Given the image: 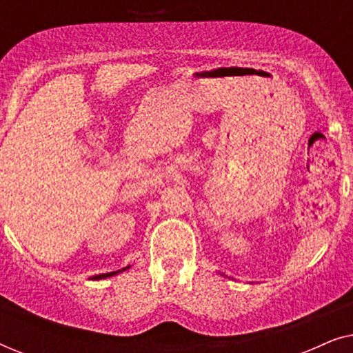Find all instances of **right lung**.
<instances>
[{
    "mask_svg": "<svg viewBox=\"0 0 353 353\" xmlns=\"http://www.w3.org/2000/svg\"><path fill=\"white\" fill-rule=\"evenodd\" d=\"M127 268H128V267H127ZM127 268H123V270H127ZM115 273H119V272H110V273H104V274H96V276H93V279H103V278L112 276V274H115Z\"/></svg>",
    "mask_w": 353,
    "mask_h": 353,
    "instance_id": "1",
    "label": "right lung"
}]
</instances>
